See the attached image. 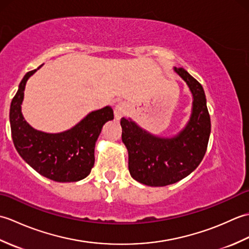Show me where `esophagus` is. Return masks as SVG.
I'll return each mask as SVG.
<instances>
[{
  "mask_svg": "<svg viewBox=\"0 0 249 249\" xmlns=\"http://www.w3.org/2000/svg\"><path fill=\"white\" fill-rule=\"evenodd\" d=\"M128 112V105L124 103V102H121L118 103L115 105L114 107V115L116 119H121L122 116H124L126 113Z\"/></svg>",
  "mask_w": 249,
  "mask_h": 249,
  "instance_id": "esophagus-1",
  "label": "esophagus"
}]
</instances>
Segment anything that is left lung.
I'll return each mask as SVG.
<instances>
[{"instance_id": "obj_1", "label": "left lung", "mask_w": 249, "mask_h": 249, "mask_svg": "<svg viewBox=\"0 0 249 249\" xmlns=\"http://www.w3.org/2000/svg\"><path fill=\"white\" fill-rule=\"evenodd\" d=\"M174 71L192 91L193 113L177 137L160 138L141 129L133 121L121 119L122 140L128 151L133 178L147 186H166L187 177L203 160L211 133V119L203 88L184 68Z\"/></svg>"}]
</instances>
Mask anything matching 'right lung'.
I'll list each match as a JSON object with an SVG mask.
<instances>
[{"label":"right lung","mask_w":249,"mask_h":249,"mask_svg":"<svg viewBox=\"0 0 249 249\" xmlns=\"http://www.w3.org/2000/svg\"><path fill=\"white\" fill-rule=\"evenodd\" d=\"M37 70L25 73L10 104L14 145L24 161L45 178L55 182L80 181L92 170L95 142L106 122L113 120V110L105 107L93 111L64 133L47 134L32 128L21 113V104L25 83Z\"/></svg>","instance_id":"1"}]
</instances>
